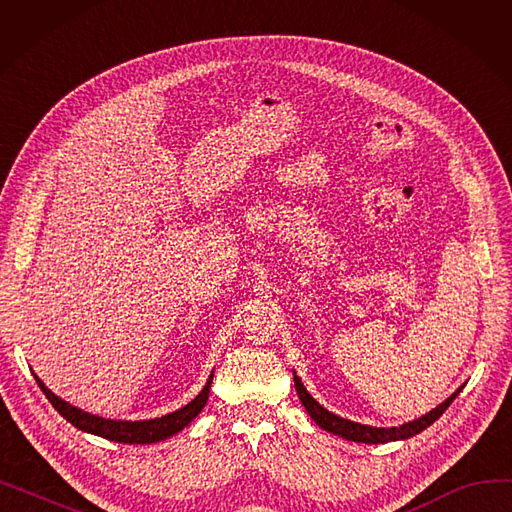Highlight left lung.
<instances>
[{
    "instance_id": "1",
    "label": "left lung",
    "mask_w": 512,
    "mask_h": 512,
    "mask_svg": "<svg viewBox=\"0 0 512 512\" xmlns=\"http://www.w3.org/2000/svg\"><path fill=\"white\" fill-rule=\"evenodd\" d=\"M292 375H294V386H297V394L303 402L305 411L309 413V417L321 429H326V432H330L334 436H340L344 440L365 442V444H386V442H396V440H409V438L421 434L423 429H427L429 425L442 417V413L452 405V400L459 396L461 390L465 388V384H463L459 390L452 392L444 402H440L436 409H432L429 413H425V415H421V417H417L409 423L394 425V427H373V425H363V423H357V421H351V419H344V417L328 411L326 407H321L319 402L307 392V388L303 386L297 371L292 369Z\"/></svg>"
}]
</instances>
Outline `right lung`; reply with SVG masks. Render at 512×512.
Returning <instances> with one entry per match:
<instances>
[{
	"label": "right lung",
	"mask_w": 512,
	"mask_h": 512,
	"mask_svg": "<svg viewBox=\"0 0 512 512\" xmlns=\"http://www.w3.org/2000/svg\"><path fill=\"white\" fill-rule=\"evenodd\" d=\"M33 375H35L39 388L43 390V394L53 405V409H56L68 423L78 427L80 432H87V434L112 440V442H120V444H155V442L168 440L170 436L182 432V429L191 423L207 405L209 388L213 382V371H211L203 390L191 402H188V405H184L182 409H178L174 413L161 415L155 419H145V421H124V419H105V417L87 413L83 409L70 405V402L60 398L58 394H53L39 380L37 373H33Z\"/></svg>",
	"instance_id": "1"
}]
</instances>
